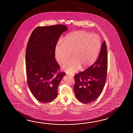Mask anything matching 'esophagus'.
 <instances>
[{"label": "esophagus", "instance_id": "34e87169", "mask_svg": "<svg viewBox=\"0 0 133 133\" xmlns=\"http://www.w3.org/2000/svg\"><path fill=\"white\" fill-rule=\"evenodd\" d=\"M69 76H71V77H73L74 76V75L73 74H71V75H69Z\"/></svg>", "mask_w": 133, "mask_h": 133}]
</instances>
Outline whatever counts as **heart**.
<instances>
[{
    "instance_id": "1",
    "label": "heart",
    "mask_w": 133,
    "mask_h": 133,
    "mask_svg": "<svg viewBox=\"0 0 133 133\" xmlns=\"http://www.w3.org/2000/svg\"><path fill=\"white\" fill-rule=\"evenodd\" d=\"M101 46V40L97 35L80 30L68 34L63 39L62 43H57L55 53L58 62L62 63L72 53L73 58L65 63L62 68L66 73L73 74L80 68L84 69L93 65Z\"/></svg>"
}]
</instances>
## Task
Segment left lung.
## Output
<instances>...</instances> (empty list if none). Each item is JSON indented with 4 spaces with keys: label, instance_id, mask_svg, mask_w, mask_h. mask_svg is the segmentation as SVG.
Returning a JSON list of instances; mask_svg holds the SVG:
<instances>
[{
    "label": "left lung",
    "instance_id": "obj_1",
    "mask_svg": "<svg viewBox=\"0 0 133 133\" xmlns=\"http://www.w3.org/2000/svg\"><path fill=\"white\" fill-rule=\"evenodd\" d=\"M107 70L108 51L106 43L104 41L96 61L85 70L74 76V92L80 102L89 104L99 97L105 86Z\"/></svg>",
    "mask_w": 133,
    "mask_h": 133
}]
</instances>
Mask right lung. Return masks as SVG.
Wrapping results in <instances>:
<instances>
[{
  "instance_id": "obj_1",
  "label": "right lung",
  "mask_w": 133,
  "mask_h": 133,
  "mask_svg": "<svg viewBox=\"0 0 133 133\" xmlns=\"http://www.w3.org/2000/svg\"><path fill=\"white\" fill-rule=\"evenodd\" d=\"M68 28L57 25L38 26L34 29L26 49L25 67L28 87L39 102L52 101L65 73L57 74L59 65L55 59V49L63 32Z\"/></svg>"
}]
</instances>
